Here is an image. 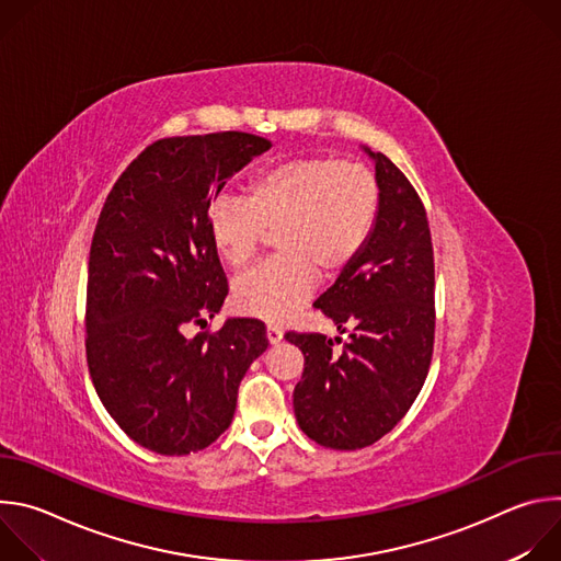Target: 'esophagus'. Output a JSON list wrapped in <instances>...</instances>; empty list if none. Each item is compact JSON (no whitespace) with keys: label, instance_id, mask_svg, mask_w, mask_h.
I'll use <instances>...</instances> for the list:
<instances>
[{"label":"esophagus","instance_id":"1","mask_svg":"<svg viewBox=\"0 0 561 561\" xmlns=\"http://www.w3.org/2000/svg\"><path fill=\"white\" fill-rule=\"evenodd\" d=\"M266 337H268L271 344H279L282 337H284V333H282L277 327H268V329H266Z\"/></svg>","mask_w":561,"mask_h":561}]
</instances>
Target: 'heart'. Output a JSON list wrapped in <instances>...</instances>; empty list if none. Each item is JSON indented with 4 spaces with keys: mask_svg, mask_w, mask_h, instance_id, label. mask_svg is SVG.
I'll return each mask as SVG.
<instances>
[{
    "mask_svg": "<svg viewBox=\"0 0 561 561\" xmlns=\"http://www.w3.org/2000/svg\"><path fill=\"white\" fill-rule=\"evenodd\" d=\"M379 208L370 169L333 157H297L262 169L244 199L217 197L206 210L213 251L242 268L275 230L271 262L239 277L232 304L239 312L282 324L322 277L340 275L364 249Z\"/></svg>",
    "mask_w": 561,
    "mask_h": 561,
    "instance_id": "1",
    "label": "heart"
}]
</instances>
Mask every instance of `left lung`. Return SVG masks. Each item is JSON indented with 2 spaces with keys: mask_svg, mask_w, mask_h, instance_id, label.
<instances>
[{
  "mask_svg": "<svg viewBox=\"0 0 561 561\" xmlns=\"http://www.w3.org/2000/svg\"><path fill=\"white\" fill-rule=\"evenodd\" d=\"M362 150L375 162L377 219L359 255L314 301L340 333L351 329L348 342L337 355L327 335L286 333L304 353L293 390L297 424L335 450L375 444L409 413L428 375L435 337V264L424 204L386 154Z\"/></svg>",
  "mask_w": 561,
  "mask_h": 561,
  "instance_id": "8db88e82",
  "label": "left lung"
}]
</instances>
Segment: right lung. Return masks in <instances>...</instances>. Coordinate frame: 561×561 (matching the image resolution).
I'll list each match as a JSON object with an SVG mask.
<instances>
[{
	"label": "right lung",
	"instance_id": "1",
	"mask_svg": "<svg viewBox=\"0 0 561 561\" xmlns=\"http://www.w3.org/2000/svg\"><path fill=\"white\" fill-rule=\"evenodd\" d=\"M271 141L249 133L150 144L115 182L89 260L87 359L108 415L139 446L188 455L232 422L239 381L268 348L257 319L228 317L188 340L228 295L206 234L224 184Z\"/></svg>",
	"mask_w": 561,
	"mask_h": 561
}]
</instances>
